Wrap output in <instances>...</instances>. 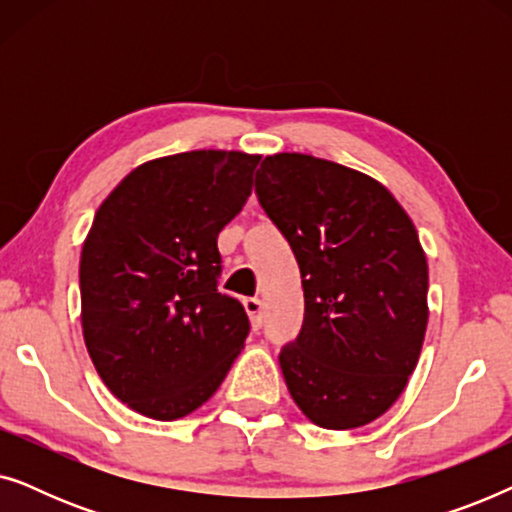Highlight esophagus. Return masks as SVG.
Returning <instances> with one entry per match:
<instances>
[{
    "label": "esophagus",
    "instance_id": "obj_1",
    "mask_svg": "<svg viewBox=\"0 0 512 512\" xmlns=\"http://www.w3.org/2000/svg\"><path fill=\"white\" fill-rule=\"evenodd\" d=\"M244 310H247L249 319H251V326H254V331L261 328V314H263V303L258 298H244Z\"/></svg>",
    "mask_w": 512,
    "mask_h": 512
}]
</instances>
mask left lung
I'll return each instance as SVG.
<instances>
[{
  "label": "left lung",
  "instance_id": "8db88e82",
  "mask_svg": "<svg viewBox=\"0 0 512 512\" xmlns=\"http://www.w3.org/2000/svg\"><path fill=\"white\" fill-rule=\"evenodd\" d=\"M256 195L303 277L305 319L279 354L303 415L359 429L403 394L429 321V265L415 223L368 174L307 153H275Z\"/></svg>",
  "mask_w": 512,
  "mask_h": 512
}]
</instances>
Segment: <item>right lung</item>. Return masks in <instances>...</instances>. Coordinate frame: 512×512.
Returning <instances> with one entry per match:
<instances>
[{
  "label": "right lung",
  "mask_w": 512,
  "mask_h": 512,
  "mask_svg": "<svg viewBox=\"0 0 512 512\" xmlns=\"http://www.w3.org/2000/svg\"><path fill=\"white\" fill-rule=\"evenodd\" d=\"M258 160L214 149L146 160L95 212L79 265L83 340L139 415H191L242 352L249 319L216 289V237L251 195Z\"/></svg>",
  "instance_id": "add662e5"
}]
</instances>
